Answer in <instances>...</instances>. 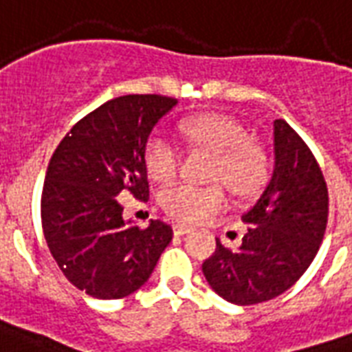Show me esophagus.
I'll return each mask as SVG.
<instances>
[{
    "label": "esophagus",
    "mask_w": 352,
    "mask_h": 352,
    "mask_svg": "<svg viewBox=\"0 0 352 352\" xmlns=\"http://www.w3.org/2000/svg\"><path fill=\"white\" fill-rule=\"evenodd\" d=\"M190 231H192V228H188V226H184V223H175V226H173V233H175V235H186V233H190Z\"/></svg>",
    "instance_id": "34e87169"
}]
</instances>
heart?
<instances>
[{"label":"heart","instance_id":"1","mask_svg":"<svg viewBox=\"0 0 352 352\" xmlns=\"http://www.w3.org/2000/svg\"><path fill=\"white\" fill-rule=\"evenodd\" d=\"M179 129L192 147L214 153L210 179L223 181L235 196H254L267 183L269 156L259 143L250 140L248 130L236 119L223 113H197L184 117ZM143 166L155 183L166 184L179 173L181 151L173 140L155 132L145 143ZM160 205L177 222L196 223L222 209L226 192L220 184L177 183L160 194Z\"/></svg>","mask_w":352,"mask_h":352}]
</instances>
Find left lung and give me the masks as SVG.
Listing matches in <instances>:
<instances>
[{"instance_id":"left-lung-1","label":"left lung","mask_w":352,"mask_h":352,"mask_svg":"<svg viewBox=\"0 0 352 352\" xmlns=\"http://www.w3.org/2000/svg\"><path fill=\"white\" fill-rule=\"evenodd\" d=\"M274 171L256 205L242 216L248 233L239 250L216 239L203 274L218 295L250 306L295 285L321 246L329 188L306 142L283 119L274 121Z\"/></svg>"}]
</instances>
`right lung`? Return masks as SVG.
<instances>
[{
	"mask_svg": "<svg viewBox=\"0 0 352 352\" xmlns=\"http://www.w3.org/2000/svg\"><path fill=\"white\" fill-rule=\"evenodd\" d=\"M175 104L164 95L117 96L80 119L52 155L41 197L44 239L65 278L89 296L138 291L171 241L162 220L124 222L121 197L147 201L143 149Z\"/></svg>",
	"mask_w": 352,
	"mask_h": 352,
	"instance_id": "1",
	"label": "right lung"
}]
</instances>
